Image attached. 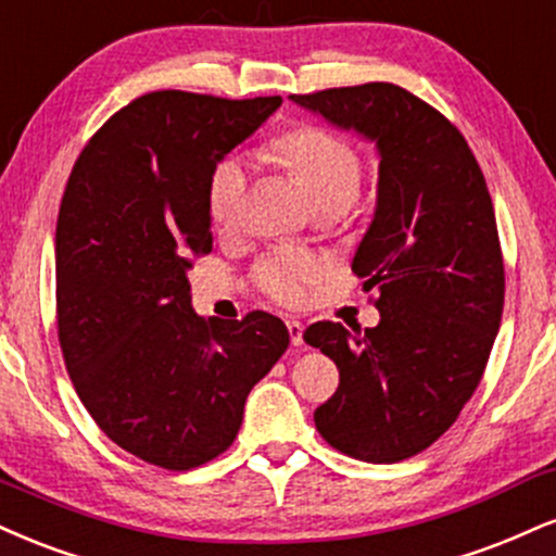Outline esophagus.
<instances>
[{"mask_svg":"<svg viewBox=\"0 0 556 556\" xmlns=\"http://www.w3.org/2000/svg\"><path fill=\"white\" fill-rule=\"evenodd\" d=\"M287 331H290V342H292V344H295V346L303 344V331H305V326L300 324V320H287Z\"/></svg>","mask_w":556,"mask_h":556,"instance_id":"1","label":"esophagus"}]
</instances>
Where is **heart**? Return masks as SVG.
<instances>
[{
  "instance_id": "b5f03b06",
  "label": "heart",
  "mask_w": 556,
  "mask_h": 556,
  "mask_svg": "<svg viewBox=\"0 0 556 556\" xmlns=\"http://www.w3.org/2000/svg\"><path fill=\"white\" fill-rule=\"evenodd\" d=\"M266 155L277 160L303 186L318 212H342L357 199L363 184V160L346 139L333 131L311 124L292 126L271 139ZM249 180V165L243 157L230 155L214 165L206 186V206L219 232L236 230L243 219ZM324 261L316 256L274 251L258 261L253 277L271 300L282 305H300L307 295V287L324 277Z\"/></svg>"
}]
</instances>
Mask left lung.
<instances>
[{"instance_id":"1","label":"left lung","mask_w":556,"mask_h":556,"mask_svg":"<svg viewBox=\"0 0 556 556\" xmlns=\"http://www.w3.org/2000/svg\"><path fill=\"white\" fill-rule=\"evenodd\" d=\"M378 147V204L352 271L380 292L376 329L320 320L303 333L339 367L313 419L367 464L430 447L473 396L505 303L492 197L471 147L440 111L391 83L290 96Z\"/></svg>"}]
</instances>
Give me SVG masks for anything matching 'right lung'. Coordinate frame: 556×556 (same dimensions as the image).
Instances as JSON below:
<instances>
[{
    "label": "right lung",
    "instance_id": "right-lung-1",
    "mask_svg": "<svg viewBox=\"0 0 556 556\" xmlns=\"http://www.w3.org/2000/svg\"><path fill=\"white\" fill-rule=\"evenodd\" d=\"M282 98L157 90L113 113L77 157L56 223L66 372L131 456L189 471L232 445L243 406L290 344L277 316L204 320L186 271L212 251L206 186Z\"/></svg>",
    "mask_w": 556,
    "mask_h": 556
}]
</instances>
